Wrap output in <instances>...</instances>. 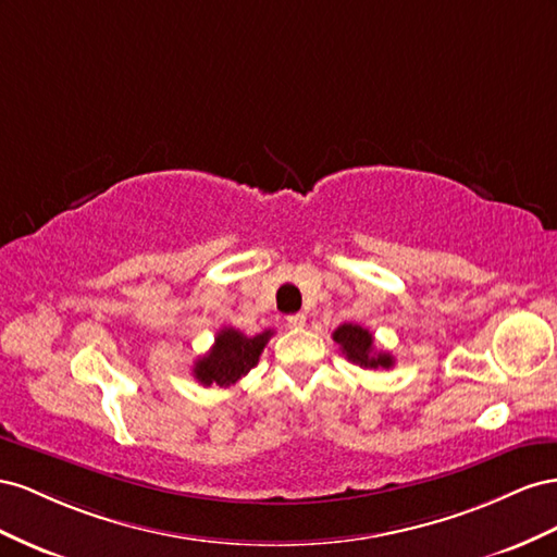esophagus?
<instances>
[{
  "mask_svg": "<svg viewBox=\"0 0 557 557\" xmlns=\"http://www.w3.org/2000/svg\"><path fill=\"white\" fill-rule=\"evenodd\" d=\"M287 326L289 329H304L306 326V314H292V317H287Z\"/></svg>",
  "mask_w": 557,
  "mask_h": 557,
  "instance_id": "esophagus-1",
  "label": "esophagus"
}]
</instances>
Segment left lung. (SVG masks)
Wrapping results in <instances>:
<instances>
[{"label":"left lung","instance_id":"left-lung-1","mask_svg":"<svg viewBox=\"0 0 557 557\" xmlns=\"http://www.w3.org/2000/svg\"><path fill=\"white\" fill-rule=\"evenodd\" d=\"M333 341L341 345V352L352 361L359 363L361 369H392L394 357L383 349H375L373 333L359 324H341L333 331Z\"/></svg>","mask_w":557,"mask_h":557}]
</instances>
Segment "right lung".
Instances as JSON below:
<instances>
[{
	"label": "right lung",
	"instance_id": "obj_1",
	"mask_svg": "<svg viewBox=\"0 0 557 557\" xmlns=\"http://www.w3.org/2000/svg\"><path fill=\"white\" fill-rule=\"evenodd\" d=\"M273 336V331L257 333V336H245L237 329H221L214 338L212 349L200 357L194 367V375L200 385L210 387H231L243 375H247L259 363L265 343Z\"/></svg>",
	"mask_w": 557,
	"mask_h": 557
}]
</instances>
